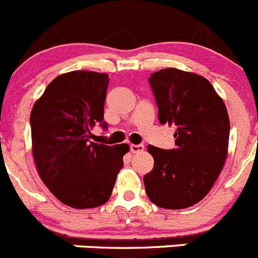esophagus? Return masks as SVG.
<instances>
[{"label":"esophagus","instance_id":"esophagus-1","mask_svg":"<svg viewBox=\"0 0 258 258\" xmlns=\"http://www.w3.org/2000/svg\"><path fill=\"white\" fill-rule=\"evenodd\" d=\"M131 151L132 153H139L144 151V146L143 144H131Z\"/></svg>","mask_w":258,"mask_h":258}]
</instances>
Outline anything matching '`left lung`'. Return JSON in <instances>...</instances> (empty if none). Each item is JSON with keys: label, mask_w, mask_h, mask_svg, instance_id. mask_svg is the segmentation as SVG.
<instances>
[{"label": "left lung", "mask_w": 258, "mask_h": 258, "mask_svg": "<svg viewBox=\"0 0 258 258\" xmlns=\"http://www.w3.org/2000/svg\"><path fill=\"white\" fill-rule=\"evenodd\" d=\"M161 124L175 125L176 148L148 146L153 170L144 176L149 200L163 209H185L212 190L229 143V116L222 97L205 77L164 68L152 73Z\"/></svg>", "instance_id": "8db88e82"}]
</instances>
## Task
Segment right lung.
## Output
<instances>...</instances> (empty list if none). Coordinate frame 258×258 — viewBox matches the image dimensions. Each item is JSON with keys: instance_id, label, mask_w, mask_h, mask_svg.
I'll use <instances>...</instances> for the list:
<instances>
[{"instance_id": "right-lung-1", "label": "right lung", "mask_w": 258, "mask_h": 258, "mask_svg": "<svg viewBox=\"0 0 258 258\" xmlns=\"http://www.w3.org/2000/svg\"><path fill=\"white\" fill-rule=\"evenodd\" d=\"M109 75L72 71L54 78L30 114L31 152L44 185L75 209L104 205L122 167L127 144L91 142L104 120Z\"/></svg>"}]
</instances>
